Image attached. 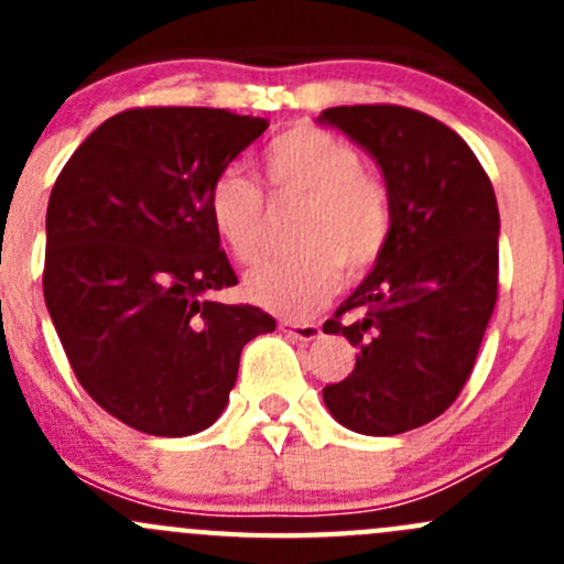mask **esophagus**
I'll return each instance as SVG.
<instances>
[{
  "label": "esophagus",
  "instance_id": "34e87169",
  "mask_svg": "<svg viewBox=\"0 0 564 564\" xmlns=\"http://www.w3.org/2000/svg\"><path fill=\"white\" fill-rule=\"evenodd\" d=\"M281 329L297 340H316L318 335H322V327H318V324H303V322H281Z\"/></svg>",
  "mask_w": 564,
  "mask_h": 564
}]
</instances>
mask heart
<instances>
[{"instance_id":"heart-1","label":"heart","mask_w":564,"mask_h":564,"mask_svg":"<svg viewBox=\"0 0 564 564\" xmlns=\"http://www.w3.org/2000/svg\"><path fill=\"white\" fill-rule=\"evenodd\" d=\"M272 198L303 202L292 246L300 253L253 270L246 294L281 316H305L329 297L338 275L360 281L377 267L392 235V204L382 180L362 169L355 144L316 124H294L261 152ZM207 220L226 253L256 264L264 248L259 187L226 169L207 191Z\"/></svg>"}]
</instances>
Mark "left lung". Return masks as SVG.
Here are the masks:
<instances>
[{
	"instance_id": "1",
	"label": "left lung",
	"mask_w": 564,
	"mask_h": 564,
	"mask_svg": "<svg viewBox=\"0 0 564 564\" xmlns=\"http://www.w3.org/2000/svg\"><path fill=\"white\" fill-rule=\"evenodd\" d=\"M318 122L377 161L392 204L388 250L324 322L357 349L324 406L357 434H403L440 417L475 368L497 305V196L469 144L429 113L335 106Z\"/></svg>"
}]
</instances>
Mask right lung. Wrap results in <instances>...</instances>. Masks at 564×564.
<instances>
[{"label": "right lung", "instance_id": "obj_1", "mask_svg": "<svg viewBox=\"0 0 564 564\" xmlns=\"http://www.w3.org/2000/svg\"><path fill=\"white\" fill-rule=\"evenodd\" d=\"M224 108H130L84 139L45 213V308L82 388L152 436L209 429L275 318L209 294L237 275L207 191L267 130Z\"/></svg>", "mask_w": 564, "mask_h": 564}]
</instances>
